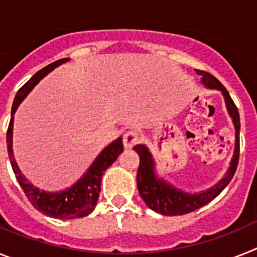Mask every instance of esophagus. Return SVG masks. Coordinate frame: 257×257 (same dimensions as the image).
I'll list each match as a JSON object with an SVG mask.
<instances>
[{
	"label": "esophagus",
	"instance_id": "1",
	"mask_svg": "<svg viewBox=\"0 0 257 257\" xmlns=\"http://www.w3.org/2000/svg\"><path fill=\"white\" fill-rule=\"evenodd\" d=\"M138 140H140V137H138L137 132L135 131L126 132L125 135H124V138H122V145H124L125 149H132V147L137 144Z\"/></svg>",
	"mask_w": 257,
	"mask_h": 257
}]
</instances>
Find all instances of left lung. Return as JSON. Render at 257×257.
<instances>
[{"label": "left lung", "mask_w": 257, "mask_h": 257, "mask_svg": "<svg viewBox=\"0 0 257 257\" xmlns=\"http://www.w3.org/2000/svg\"><path fill=\"white\" fill-rule=\"evenodd\" d=\"M196 73L202 76V84L208 89H216L221 91L224 95L226 110L233 120L234 128H235V146H234L233 158L230 160V167L226 171L224 177L216 185L199 191V193H187L176 187L175 185L169 184L164 178H160L156 173L155 160L151 155L150 150L145 145H136L133 150L140 156V167L137 171V187L138 193L146 203V206L153 211L158 212L164 216H178L190 213L200 207L206 206L207 203L213 200L218 194L224 190L227 184L231 181L234 173L238 166V158H239V113L238 108L234 104L227 90L221 82L216 79L215 76L206 71L195 70Z\"/></svg>", "instance_id": "8db88e82"}]
</instances>
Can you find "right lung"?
<instances>
[{
  "label": "right lung",
  "instance_id": "1",
  "mask_svg": "<svg viewBox=\"0 0 257 257\" xmlns=\"http://www.w3.org/2000/svg\"><path fill=\"white\" fill-rule=\"evenodd\" d=\"M70 61V58H63L54 63L44 67L42 70L31 77L28 81L19 89L15 95L13 108H11V119L9 124L8 135H6V142H8V153L10 158L11 167L15 173L18 182L23 189L24 194L28 198L32 206L39 209L44 215L49 217L59 218V220H72L88 216L93 212L98 202V196L101 191V181L104 171L117 159V156L122 153V138L119 137L113 142H111L107 147L99 153L95 160L91 163L88 171L80 177L79 181H76L71 187H67L64 190L45 191L40 190L39 187L33 186L28 180L23 176L22 171L17 164L13 151V125H14V113L18 110L19 104L23 102L24 98L28 95L31 90L41 79H44L49 72L57 68L58 66Z\"/></svg>",
  "mask_w": 257,
  "mask_h": 257
}]
</instances>
